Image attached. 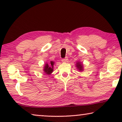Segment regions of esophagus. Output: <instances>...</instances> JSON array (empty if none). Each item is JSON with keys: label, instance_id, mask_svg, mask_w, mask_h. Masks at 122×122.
Returning <instances> with one entry per match:
<instances>
[{"label": "esophagus", "instance_id": "esophagus-1", "mask_svg": "<svg viewBox=\"0 0 122 122\" xmlns=\"http://www.w3.org/2000/svg\"><path fill=\"white\" fill-rule=\"evenodd\" d=\"M61 61H62V62L66 63V62H67V61H68V59L67 58H64V59H62V60H61Z\"/></svg>", "mask_w": 122, "mask_h": 122}]
</instances>
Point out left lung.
<instances>
[{
	"instance_id": "left-lung-1",
	"label": "left lung",
	"mask_w": 122,
	"mask_h": 122,
	"mask_svg": "<svg viewBox=\"0 0 122 122\" xmlns=\"http://www.w3.org/2000/svg\"><path fill=\"white\" fill-rule=\"evenodd\" d=\"M83 64L80 62V61H77L76 64V66L77 69H78L79 71H82L84 70V66Z\"/></svg>"
}]
</instances>
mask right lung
<instances>
[{"instance_id": "1", "label": "right lung", "mask_w": 122, "mask_h": 122, "mask_svg": "<svg viewBox=\"0 0 122 122\" xmlns=\"http://www.w3.org/2000/svg\"><path fill=\"white\" fill-rule=\"evenodd\" d=\"M54 64V62L53 61H51L50 63L48 64L46 63L45 64L43 67V71L45 74L48 75H50L53 71V65Z\"/></svg>"}]
</instances>
